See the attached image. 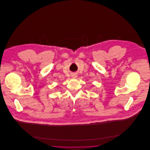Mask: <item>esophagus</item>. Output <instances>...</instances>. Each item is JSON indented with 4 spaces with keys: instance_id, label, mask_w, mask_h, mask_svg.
Masks as SVG:
<instances>
[{
    "instance_id": "esophagus-1",
    "label": "esophagus",
    "mask_w": 150,
    "mask_h": 150,
    "mask_svg": "<svg viewBox=\"0 0 150 150\" xmlns=\"http://www.w3.org/2000/svg\"><path fill=\"white\" fill-rule=\"evenodd\" d=\"M71 76H72V77H73V78H74V79H76V78H77V75L76 74H73Z\"/></svg>"
}]
</instances>
